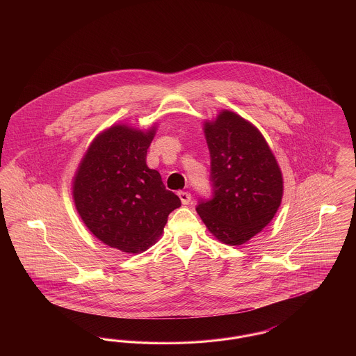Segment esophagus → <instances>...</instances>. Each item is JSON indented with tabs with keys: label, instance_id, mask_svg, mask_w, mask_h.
I'll return each instance as SVG.
<instances>
[{
	"label": "esophagus",
	"instance_id": "34e87169",
	"mask_svg": "<svg viewBox=\"0 0 356 356\" xmlns=\"http://www.w3.org/2000/svg\"><path fill=\"white\" fill-rule=\"evenodd\" d=\"M179 197H180L181 203L184 204V205L191 203V199H192L191 193H189V192H184V191H180V192H179Z\"/></svg>",
	"mask_w": 356,
	"mask_h": 356
}]
</instances>
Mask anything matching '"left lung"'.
Listing matches in <instances>:
<instances>
[{"mask_svg":"<svg viewBox=\"0 0 356 356\" xmlns=\"http://www.w3.org/2000/svg\"><path fill=\"white\" fill-rule=\"evenodd\" d=\"M211 156V197L196 207L220 241L240 245L273 219L283 196L280 168L252 124L224 111L205 124Z\"/></svg>","mask_w":356,"mask_h":356,"instance_id":"left-lung-1","label":"left lung"}]
</instances>
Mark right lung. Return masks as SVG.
Instances as JSON below:
<instances>
[{
    "label": "right lung",
    "instance_id": "add662e5",
    "mask_svg": "<svg viewBox=\"0 0 356 356\" xmlns=\"http://www.w3.org/2000/svg\"><path fill=\"white\" fill-rule=\"evenodd\" d=\"M154 131L116 125L95 138L73 183L76 208L89 231L109 247L137 254L161 235L177 195L147 165Z\"/></svg>",
    "mask_w": 356,
    "mask_h": 356
}]
</instances>
